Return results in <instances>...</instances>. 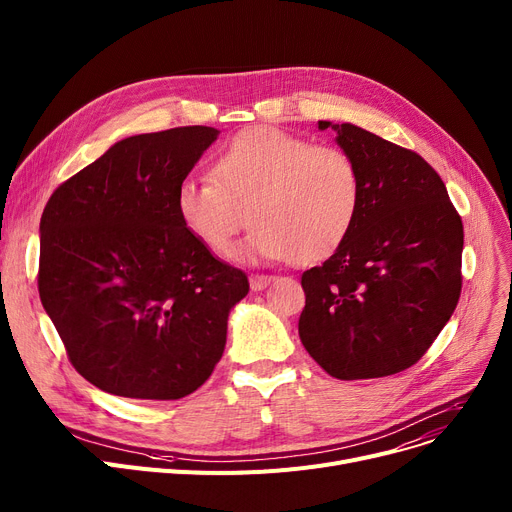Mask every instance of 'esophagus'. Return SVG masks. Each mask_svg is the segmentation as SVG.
I'll list each match as a JSON object with an SVG mask.
<instances>
[{
  "instance_id": "34e87169",
  "label": "esophagus",
  "mask_w": 512,
  "mask_h": 512,
  "mask_svg": "<svg viewBox=\"0 0 512 512\" xmlns=\"http://www.w3.org/2000/svg\"><path fill=\"white\" fill-rule=\"evenodd\" d=\"M249 282H251V290H263L267 284L270 282H274V276H265V274H253L251 278H249Z\"/></svg>"
}]
</instances>
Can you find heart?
Segmentation results:
<instances>
[{"label":"heart","mask_w":512,"mask_h":512,"mask_svg":"<svg viewBox=\"0 0 512 512\" xmlns=\"http://www.w3.org/2000/svg\"><path fill=\"white\" fill-rule=\"evenodd\" d=\"M209 176L178 184L176 211L215 257L234 253L247 213V253L297 265L332 257L359 220L357 161L336 145H311L274 126L238 132L213 155Z\"/></svg>","instance_id":"b5f03b06"}]
</instances>
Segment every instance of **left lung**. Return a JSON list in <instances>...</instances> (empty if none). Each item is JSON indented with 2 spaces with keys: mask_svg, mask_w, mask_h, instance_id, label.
<instances>
[{
  "mask_svg": "<svg viewBox=\"0 0 512 512\" xmlns=\"http://www.w3.org/2000/svg\"><path fill=\"white\" fill-rule=\"evenodd\" d=\"M361 172L359 220L324 265L301 278L299 336L338 380L415 365L461 297L463 222L427 161L355 124L319 122Z\"/></svg>",
  "mask_w": 512,
  "mask_h": 512,
  "instance_id": "left-lung-1",
  "label": "left lung"
}]
</instances>
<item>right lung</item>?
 I'll return each instance as SVG.
<instances>
[{"instance_id":"obj_1","label":"right lung","mask_w":512,"mask_h":512,"mask_svg":"<svg viewBox=\"0 0 512 512\" xmlns=\"http://www.w3.org/2000/svg\"><path fill=\"white\" fill-rule=\"evenodd\" d=\"M211 126L137 134L62 182L41 215L39 297L72 367L103 392L178 400L226 346L245 272L182 226L176 188Z\"/></svg>"}]
</instances>
